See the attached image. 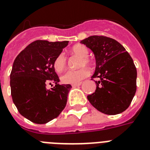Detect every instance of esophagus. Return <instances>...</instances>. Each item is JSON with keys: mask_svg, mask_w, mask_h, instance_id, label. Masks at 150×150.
I'll list each match as a JSON object with an SVG mask.
<instances>
[{"mask_svg": "<svg viewBox=\"0 0 150 150\" xmlns=\"http://www.w3.org/2000/svg\"><path fill=\"white\" fill-rule=\"evenodd\" d=\"M81 85V82H79V83H77V84H73V85H71V86H72L73 88H75V87L80 86Z\"/></svg>", "mask_w": 150, "mask_h": 150, "instance_id": "obj_1", "label": "esophagus"}]
</instances>
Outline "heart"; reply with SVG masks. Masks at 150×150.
Instances as JSON below:
<instances>
[{"instance_id": "b5f03b06", "label": "heart", "mask_w": 150, "mask_h": 150, "mask_svg": "<svg viewBox=\"0 0 150 150\" xmlns=\"http://www.w3.org/2000/svg\"><path fill=\"white\" fill-rule=\"evenodd\" d=\"M71 53L72 55L77 56L81 58L79 61V67L81 69L78 70H69L67 71L61 76V81L65 84H77L86 78L89 75V69L87 67H83L85 65L91 66L92 61L88 57L89 51L88 48L84 45L78 44L73 46L71 50ZM54 69L58 72H60L63 70L66 66V57L63 53H60L53 63Z\"/></svg>"}]
</instances>
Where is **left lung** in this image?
Masks as SVG:
<instances>
[{"instance_id": "8db88e82", "label": "left lung", "mask_w": 150, "mask_h": 150, "mask_svg": "<svg viewBox=\"0 0 150 150\" xmlns=\"http://www.w3.org/2000/svg\"><path fill=\"white\" fill-rule=\"evenodd\" d=\"M94 52L96 68L93 79L98 78L96 90L88 100L97 110L108 115L127 110L137 91V69L125 48L115 40L91 36L81 41Z\"/></svg>"}]
</instances>
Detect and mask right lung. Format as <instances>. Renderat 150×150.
Returning a JSON list of instances; mask_svg holds the SVG:
<instances>
[{
  "mask_svg": "<svg viewBox=\"0 0 150 150\" xmlns=\"http://www.w3.org/2000/svg\"><path fill=\"white\" fill-rule=\"evenodd\" d=\"M69 41L36 40L19 54L11 73L13 102L19 113L35 124H46L57 117L67 103L70 85H59L54 61ZM56 85L51 90L47 83Z\"/></svg>",
  "mask_w": 150,
  "mask_h": 150,
  "instance_id": "1",
  "label": "right lung"
}]
</instances>
